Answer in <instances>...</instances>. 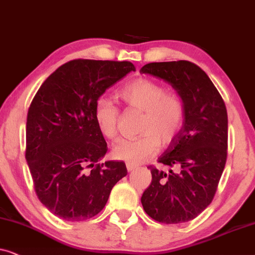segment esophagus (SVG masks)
<instances>
[{"instance_id": "34e87169", "label": "esophagus", "mask_w": 255, "mask_h": 255, "mask_svg": "<svg viewBox=\"0 0 255 255\" xmlns=\"http://www.w3.org/2000/svg\"><path fill=\"white\" fill-rule=\"evenodd\" d=\"M126 167H127L128 171H133L137 168V165L136 164H131V163H127V164H126Z\"/></svg>"}]
</instances>
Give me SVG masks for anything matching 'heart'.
Returning a JSON list of instances; mask_svg holds the SVG:
<instances>
[{
  "instance_id": "obj_1",
  "label": "heart",
  "mask_w": 255,
  "mask_h": 255,
  "mask_svg": "<svg viewBox=\"0 0 255 255\" xmlns=\"http://www.w3.org/2000/svg\"><path fill=\"white\" fill-rule=\"evenodd\" d=\"M119 96L128 106L143 112L136 138H121L113 147L117 159L138 164L152 157L159 147L174 143L181 133L185 106L178 94L168 92L164 85L148 78H138L124 86ZM120 111L108 98H99L94 106L98 129L106 138L118 135Z\"/></svg>"
}]
</instances>
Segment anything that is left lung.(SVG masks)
Segmentation results:
<instances>
[{
	"instance_id": "left-lung-1",
	"label": "left lung",
	"mask_w": 255,
	"mask_h": 255,
	"mask_svg": "<svg viewBox=\"0 0 255 255\" xmlns=\"http://www.w3.org/2000/svg\"><path fill=\"white\" fill-rule=\"evenodd\" d=\"M140 72L170 84L185 106L181 133L158 157L171 169L149 167L152 179L141 197L142 206L156 222L186 223L212 202L225 168V103L208 74L188 60L149 63Z\"/></svg>"
}]
</instances>
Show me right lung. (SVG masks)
<instances>
[{
  "mask_svg": "<svg viewBox=\"0 0 255 255\" xmlns=\"http://www.w3.org/2000/svg\"><path fill=\"white\" fill-rule=\"evenodd\" d=\"M131 71L129 62L74 59L37 91L26 118L25 158L39 201L54 216L67 222L97 216L127 175L125 162L99 163L107 143L94 106Z\"/></svg>",
  "mask_w": 255,
  "mask_h": 255,
  "instance_id": "right-lung-1",
  "label": "right lung"
}]
</instances>
